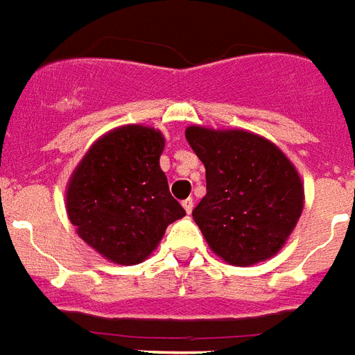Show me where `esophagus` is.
<instances>
[{"label": "esophagus", "mask_w": 355, "mask_h": 355, "mask_svg": "<svg viewBox=\"0 0 355 355\" xmlns=\"http://www.w3.org/2000/svg\"><path fill=\"white\" fill-rule=\"evenodd\" d=\"M182 207H184V211L188 212V214H191V211H193V199H184V201H182Z\"/></svg>", "instance_id": "1"}]
</instances>
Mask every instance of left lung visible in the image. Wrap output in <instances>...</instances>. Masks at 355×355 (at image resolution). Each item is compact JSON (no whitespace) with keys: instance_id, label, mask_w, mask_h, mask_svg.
<instances>
[{"instance_id":"8db88e82","label":"left lung","mask_w":355,"mask_h":355,"mask_svg":"<svg viewBox=\"0 0 355 355\" xmlns=\"http://www.w3.org/2000/svg\"><path fill=\"white\" fill-rule=\"evenodd\" d=\"M186 141L205 165L207 196L193 220L218 256L254 265L275 256L303 211V182L267 139L191 125Z\"/></svg>"}]
</instances>
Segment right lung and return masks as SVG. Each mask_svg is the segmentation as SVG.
<instances>
[{
    "mask_svg": "<svg viewBox=\"0 0 355 355\" xmlns=\"http://www.w3.org/2000/svg\"><path fill=\"white\" fill-rule=\"evenodd\" d=\"M164 135L124 125L92 144L67 186V214L84 243L120 265L141 263L186 211L159 167Z\"/></svg>",
    "mask_w": 355,
    "mask_h": 355,
    "instance_id": "add662e5",
    "label": "right lung"
}]
</instances>
